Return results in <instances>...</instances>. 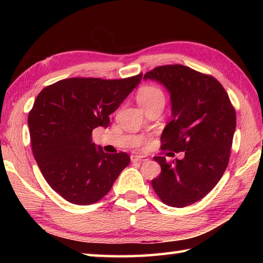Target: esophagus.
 <instances>
[{
    "label": "esophagus",
    "mask_w": 263,
    "mask_h": 263,
    "mask_svg": "<svg viewBox=\"0 0 263 263\" xmlns=\"http://www.w3.org/2000/svg\"><path fill=\"white\" fill-rule=\"evenodd\" d=\"M131 160L132 161H139V163H141V161H147L148 158L144 157V156H141V155H132Z\"/></svg>",
    "instance_id": "34e87169"
}]
</instances>
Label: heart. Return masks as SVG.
Here are the masks:
<instances>
[{
    "mask_svg": "<svg viewBox=\"0 0 263 263\" xmlns=\"http://www.w3.org/2000/svg\"><path fill=\"white\" fill-rule=\"evenodd\" d=\"M137 99L141 107L146 108L148 106L156 103H164L165 95L159 87L147 85L139 89L137 93Z\"/></svg>",
    "mask_w": 263,
    "mask_h": 263,
    "instance_id": "heart-1",
    "label": "heart"
}]
</instances>
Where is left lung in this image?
I'll use <instances>...</instances> for the list:
<instances>
[{
  "label": "left lung",
  "instance_id": "1",
  "mask_svg": "<svg viewBox=\"0 0 263 263\" xmlns=\"http://www.w3.org/2000/svg\"><path fill=\"white\" fill-rule=\"evenodd\" d=\"M143 78L163 83L171 93L173 120L164 128L160 148L185 152L183 159L171 163L155 156L161 172L153 187L165 204L183 208L205 197L226 171L235 108L219 81L189 66H157Z\"/></svg>",
  "mask_w": 263,
  "mask_h": 263
}]
</instances>
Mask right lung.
Segmentation results:
<instances>
[{"label":"right lung","instance_id":"obj_1","mask_svg":"<svg viewBox=\"0 0 263 263\" xmlns=\"http://www.w3.org/2000/svg\"><path fill=\"white\" fill-rule=\"evenodd\" d=\"M141 78H69L38 93L28 115L32 154L49 186L69 202L96 203L130 163L126 153L96 149L91 133L109 125Z\"/></svg>","mask_w":263,"mask_h":263}]
</instances>
